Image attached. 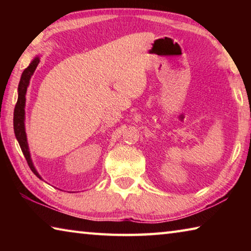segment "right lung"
<instances>
[{"mask_svg":"<svg viewBox=\"0 0 251 251\" xmlns=\"http://www.w3.org/2000/svg\"><path fill=\"white\" fill-rule=\"evenodd\" d=\"M40 63V57L37 56L33 59L26 69L23 71L22 76H21L20 83H19V97H18V101H16L15 108H14V117H13V126H14V133H15V137L18 139V142L20 144L21 150H22L23 155L26 159L27 164L31 171L35 174V175L42 179V177L40 176V174L37 173V171L34 167L33 161L31 159V154H29L28 151V144H27V138H26V133H25V95H26V91L29 84V79H31L32 75L35 72L37 65Z\"/></svg>","mask_w":251,"mask_h":251,"instance_id":"1","label":"right lung"}]
</instances>
